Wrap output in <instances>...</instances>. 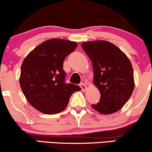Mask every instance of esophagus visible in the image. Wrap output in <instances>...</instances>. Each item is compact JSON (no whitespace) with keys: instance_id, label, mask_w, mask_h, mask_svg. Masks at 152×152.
<instances>
[{"instance_id":"34e87169","label":"esophagus","mask_w":152,"mask_h":152,"mask_svg":"<svg viewBox=\"0 0 152 152\" xmlns=\"http://www.w3.org/2000/svg\"><path fill=\"white\" fill-rule=\"evenodd\" d=\"M80 87L81 88L82 91H85L86 90V86L84 84V83H81V84H80Z\"/></svg>"}]
</instances>
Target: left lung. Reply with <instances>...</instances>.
I'll return each mask as SVG.
<instances>
[{"instance_id":"obj_1","label":"left lung","mask_w":152,"mask_h":152,"mask_svg":"<svg viewBox=\"0 0 152 152\" xmlns=\"http://www.w3.org/2000/svg\"><path fill=\"white\" fill-rule=\"evenodd\" d=\"M81 47L89 57L94 84L100 91V102L92 104L96 111L111 114L124 106L134 88V71L126 55L106 41H88Z\"/></svg>"}]
</instances>
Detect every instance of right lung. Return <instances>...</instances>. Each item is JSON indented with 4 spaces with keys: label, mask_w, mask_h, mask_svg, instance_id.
Instances as JSON below:
<instances>
[{
    "label": "right lung",
    "mask_w": 152,
    "mask_h": 152,
    "mask_svg": "<svg viewBox=\"0 0 152 152\" xmlns=\"http://www.w3.org/2000/svg\"><path fill=\"white\" fill-rule=\"evenodd\" d=\"M75 41L51 38L41 43L24 58L19 78L26 99L33 107L46 114L64 111L71 96L81 89L66 84L64 61L77 47Z\"/></svg>",
    "instance_id": "obj_1"
}]
</instances>
